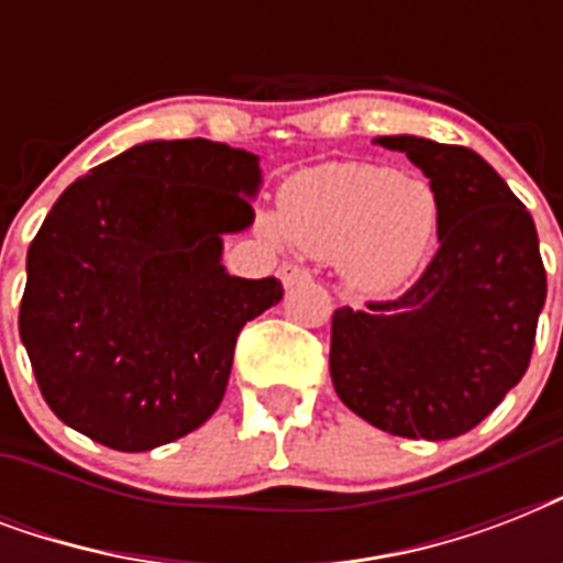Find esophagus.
Returning a JSON list of instances; mask_svg holds the SVG:
<instances>
[{
	"label": "esophagus",
	"instance_id": "34e87169",
	"mask_svg": "<svg viewBox=\"0 0 563 563\" xmlns=\"http://www.w3.org/2000/svg\"><path fill=\"white\" fill-rule=\"evenodd\" d=\"M280 280H283V286H295V283L309 280V268H303L300 263H283L280 265Z\"/></svg>",
	"mask_w": 563,
	"mask_h": 563
}]
</instances>
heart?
<instances>
[{"mask_svg":"<svg viewBox=\"0 0 563 563\" xmlns=\"http://www.w3.org/2000/svg\"><path fill=\"white\" fill-rule=\"evenodd\" d=\"M272 239L316 256H339L362 291H391L418 272L438 233V195L427 180L371 163H330L291 178L280 221L263 219Z\"/></svg>","mask_w":563,"mask_h":563,"instance_id":"obj_1","label":"heart"}]
</instances>
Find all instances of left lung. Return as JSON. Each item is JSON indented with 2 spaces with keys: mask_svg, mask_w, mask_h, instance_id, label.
I'll use <instances>...</instances> for the list:
<instances>
[{
  "mask_svg": "<svg viewBox=\"0 0 563 563\" xmlns=\"http://www.w3.org/2000/svg\"><path fill=\"white\" fill-rule=\"evenodd\" d=\"M438 195V254L397 300L333 312L335 394L371 427L446 441L497 409L532 360L547 300L538 230L508 184L464 145L376 136Z\"/></svg>",
  "mask_w": 563,
  "mask_h": 563,
  "instance_id": "obj_1",
  "label": "left lung"
}]
</instances>
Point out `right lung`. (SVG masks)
I'll return each instance as SVG.
<instances>
[{
	"label": "right lung",
	"mask_w": 563,
	"mask_h": 563,
	"mask_svg": "<svg viewBox=\"0 0 563 563\" xmlns=\"http://www.w3.org/2000/svg\"><path fill=\"white\" fill-rule=\"evenodd\" d=\"M260 180L251 152L154 140L57 198L25 260L20 339L66 427L143 453L219 409L239 330L283 298L277 277L221 265Z\"/></svg>",
	"instance_id": "1"
}]
</instances>
